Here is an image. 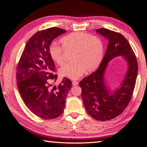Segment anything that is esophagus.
I'll return each mask as SVG.
<instances>
[{
  "mask_svg": "<svg viewBox=\"0 0 147 147\" xmlns=\"http://www.w3.org/2000/svg\"><path fill=\"white\" fill-rule=\"evenodd\" d=\"M72 85L73 86H76L77 85H78V82H76V81H73V82H72Z\"/></svg>",
  "mask_w": 147,
  "mask_h": 147,
  "instance_id": "1",
  "label": "esophagus"
}]
</instances>
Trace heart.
Instances as JSON below:
<instances>
[{
  "instance_id": "obj_1",
  "label": "heart",
  "mask_w": 147,
  "mask_h": 147,
  "mask_svg": "<svg viewBox=\"0 0 147 147\" xmlns=\"http://www.w3.org/2000/svg\"><path fill=\"white\" fill-rule=\"evenodd\" d=\"M60 42L62 47L52 44L49 48L50 57L55 64L63 63L64 52H73L71 57L73 62L65 64L59 69L61 76L77 80L85 70L92 72L100 64L104 49L98 37L84 32H74L62 37Z\"/></svg>"
}]
</instances>
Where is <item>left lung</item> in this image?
<instances>
[{
	"label": "left lung",
	"instance_id": "8db88e82",
	"mask_svg": "<svg viewBox=\"0 0 147 147\" xmlns=\"http://www.w3.org/2000/svg\"><path fill=\"white\" fill-rule=\"evenodd\" d=\"M96 32L108 40L107 51L98 69L80 82L84 105L90 115L105 121L116 117L128 105L135 86L138 73L136 57L129 42L123 35L105 28ZM123 56L128 70L120 88L111 92L106 85L105 73L112 59Z\"/></svg>",
	"mask_w": 147,
	"mask_h": 147
}]
</instances>
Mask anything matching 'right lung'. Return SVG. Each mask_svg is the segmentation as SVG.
Wrapping results in <instances>:
<instances>
[{
	"label": "right lung",
	"instance_id": "1",
	"mask_svg": "<svg viewBox=\"0 0 147 147\" xmlns=\"http://www.w3.org/2000/svg\"><path fill=\"white\" fill-rule=\"evenodd\" d=\"M66 31L50 28L31 37L25 45L17 67L19 92L24 104L34 114L44 119H52L63 113L65 98L72 86L69 79L64 78L57 86H52L54 62L50 57L51 42Z\"/></svg>",
	"mask_w": 147,
	"mask_h": 147
}]
</instances>
